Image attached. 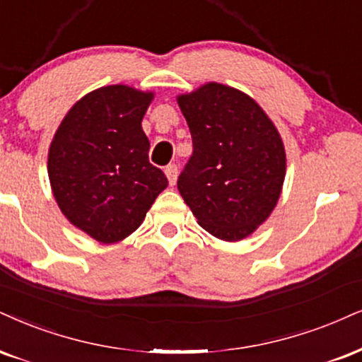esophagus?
I'll list each match as a JSON object with an SVG mask.
<instances>
[{"label":"esophagus","mask_w":362,"mask_h":362,"mask_svg":"<svg viewBox=\"0 0 362 362\" xmlns=\"http://www.w3.org/2000/svg\"><path fill=\"white\" fill-rule=\"evenodd\" d=\"M164 173H166L169 185H171V186L176 185V177H177V166H176V164H169V166H166V169H164Z\"/></svg>","instance_id":"34e87169"}]
</instances>
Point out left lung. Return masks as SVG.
Returning a JSON list of instances; mask_svg holds the SVG:
<instances>
[{"mask_svg": "<svg viewBox=\"0 0 362 362\" xmlns=\"http://www.w3.org/2000/svg\"><path fill=\"white\" fill-rule=\"evenodd\" d=\"M193 154L177 189L202 228L226 242L255 231L275 208L285 151L272 120L243 92L208 83L177 99Z\"/></svg>", "mask_w": 362, "mask_h": 362, "instance_id": "1", "label": "left lung"}]
</instances>
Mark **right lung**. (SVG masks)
<instances>
[{
	"mask_svg": "<svg viewBox=\"0 0 362 362\" xmlns=\"http://www.w3.org/2000/svg\"><path fill=\"white\" fill-rule=\"evenodd\" d=\"M153 93L126 86L78 100L53 137L48 177L62 213L92 238L114 243L139 228L168 177L149 163L142 117Z\"/></svg>",
	"mask_w": 362,
	"mask_h": 362,
	"instance_id": "add662e5",
	"label": "right lung"
}]
</instances>
